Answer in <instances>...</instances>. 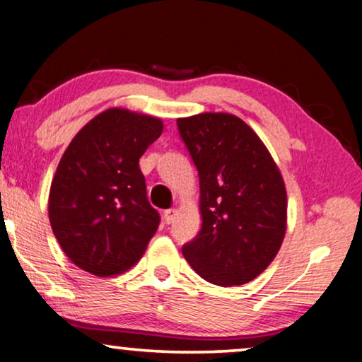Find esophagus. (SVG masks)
Wrapping results in <instances>:
<instances>
[{
  "label": "esophagus",
  "instance_id": "34e87169",
  "mask_svg": "<svg viewBox=\"0 0 362 362\" xmlns=\"http://www.w3.org/2000/svg\"><path fill=\"white\" fill-rule=\"evenodd\" d=\"M177 216V210L175 208H169V210L164 211V221L167 223V225H170V223H174Z\"/></svg>",
  "mask_w": 362,
  "mask_h": 362
}]
</instances>
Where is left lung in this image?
Masks as SVG:
<instances>
[{
  "label": "left lung",
  "mask_w": 362,
  "mask_h": 362,
  "mask_svg": "<svg viewBox=\"0 0 362 362\" xmlns=\"http://www.w3.org/2000/svg\"><path fill=\"white\" fill-rule=\"evenodd\" d=\"M200 177L202 230L182 252L202 279L243 285L266 271L287 228V193L276 162L238 116L177 119Z\"/></svg>",
  "instance_id": "8db88e82"
}]
</instances>
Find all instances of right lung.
Segmentation results:
<instances>
[{"label":"right lung","instance_id":"right-lung-1","mask_svg":"<svg viewBox=\"0 0 362 362\" xmlns=\"http://www.w3.org/2000/svg\"><path fill=\"white\" fill-rule=\"evenodd\" d=\"M162 129L160 119L113 108L69 144L50 185L49 220L75 266L110 277L144 254L160 216L147 200L139 159Z\"/></svg>","mask_w":362,"mask_h":362}]
</instances>
